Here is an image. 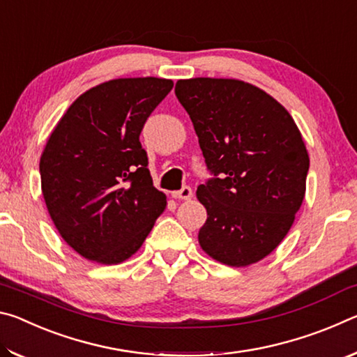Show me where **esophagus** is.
Returning <instances> with one entry per match:
<instances>
[{"label":"esophagus","instance_id":"34e87169","mask_svg":"<svg viewBox=\"0 0 357 357\" xmlns=\"http://www.w3.org/2000/svg\"><path fill=\"white\" fill-rule=\"evenodd\" d=\"M172 197L176 198V200H190V198L193 197V190L190 189V187L185 185L181 190L172 192Z\"/></svg>","mask_w":357,"mask_h":357}]
</instances>
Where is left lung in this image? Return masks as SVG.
<instances>
[{
	"instance_id": "left-lung-1",
	"label": "left lung",
	"mask_w": 357,
	"mask_h": 357,
	"mask_svg": "<svg viewBox=\"0 0 357 357\" xmlns=\"http://www.w3.org/2000/svg\"><path fill=\"white\" fill-rule=\"evenodd\" d=\"M208 170L197 198L208 219L198 243L211 258L244 268L268 257L305 195L309 154L285 107L250 83L198 77L174 88Z\"/></svg>"
}]
</instances>
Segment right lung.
<instances>
[{"label":"right lung","mask_w":357,"mask_h":357,"mask_svg":"<svg viewBox=\"0 0 357 357\" xmlns=\"http://www.w3.org/2000/svg\"><path fill=\"white\" fill-rule=\"evenodd\" d=\"M173 82L116 78L88 89L48 137L40 184L61 238L83 258L118 264L140 249L167 206L140 134Z\"/></svg>","instance_id":"add662e5"}]
</instances>
